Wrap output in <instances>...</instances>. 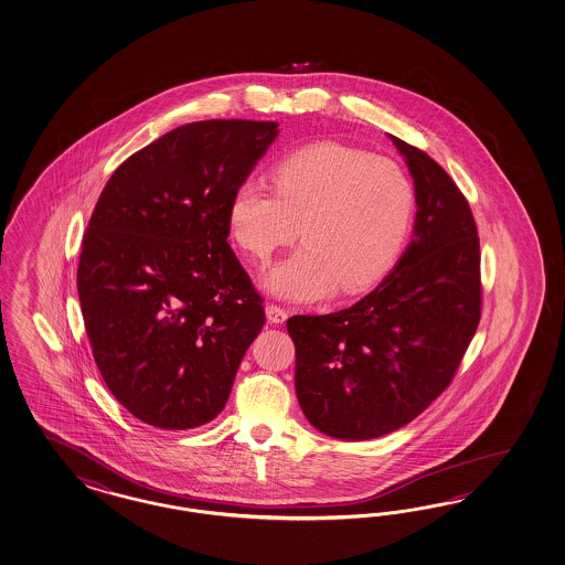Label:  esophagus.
I'll return each instance as SVG.
<instances>
[{
  "label": "esophagus",
  "mask_w": 565,
  "mask_h": 565,
  "mask_svg": "<svg viewBox=\"0 0 565 565\" xmlns=\"http://www.w3.org/2000/svg\"><path fill=\"white\" fill-rule=\"evenodd\" d=\"M265 317H267L271 324H284L288 320V312L281 306H277V303H269L265 308Z\"/></svg>",
  "instance_id": "esophagus-1"
}]
</instances>
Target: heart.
<instances>
[{
	"label": "heart",
	"mask_w": 565,
	"mask_h": 565,
	"mask_svg": "<svg viewBox=\"0 0 565 565\" xmlns=\"http://www.w3.org/2000/svg\"><path fill=\"white\" fill-rule=\"evenodd\" d=\"M276 192L257 180L234 188L228 233L255 262L294 241L303 247L276 263L263 288L288 300H320L370 288L394 265L411 231L414 188L384 157L315 142L277 161Z\"/></svg>",
	"instance_id": "heart-1"
}]
</instances>
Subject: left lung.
<instances>
[{"instance_id":"1","label":"left lung","mask_w":565,"mask_h":565,"mask_svg":"<svg viewBox=\"0 0 565 565\" xmlns=\"http://www.w3.org/2000/svg\"><path fill=\"white\" fill-rule=\"evenodd\" d=\"M390 138L414 181L411 245L351 308L286 322L300 408L334 439H377L414 420L449 385L480 322V241L468 200L427 152Z\"/></svg>"}]
</instances>
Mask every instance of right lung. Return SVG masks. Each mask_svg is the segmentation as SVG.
Segmentation results:
<instances>
[{"instance_id":"right-lung-1","label":"right lung","mask_w":565,"mask_h":565,"mask_svg":"<svg viewBox=\"0 0 565 565\" xmlns=\"http://www.w3.org/2000/svg\"><path fill=\"white\" fill-rule=\"evenodd\" d=\"M277 126H180L128 157L97 200L77 269L83 322L114 398L151 427L216 418L265 324L226 207Z\"/></svg>"}]
</instances>
